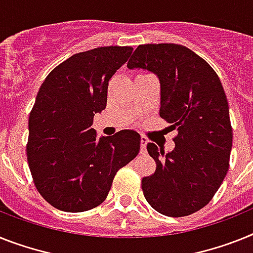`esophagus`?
I'll return each mask as SVG.
<instances>
[{
  "mask_svg": "<svg viewBox=\"0 0 253 253\" xmlns=\"http://www.w3.org/2000/svg\"><path fill=\"white\" fill-rule=\"evenodd\" d=\"M146 144H148V140H146V137L141 136V140H140V146H141V150H145Z\"/></svg>",
  "mask_w": 253,
  "mask_h": 253,
  "instance_id": "obj_1",
  "label": "esophagus"
}]
</instances>
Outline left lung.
<instances>
[{"label": "left lung", "instance_id": "8db88e82", "mask_svg": "<svg viewBox=\"0 0 253 253\" xmlns=\"http://www.w3.org/2000/svg\"><path fill=\"white\" fill-rule=\"evenodd\" d=\"M127 68L157 76L159 116L177 131L171 152L146 145L157 165L141 180L146 202L165 216L194 213L211 201L229 169L233 131L221 82L209 63L175 43L140 44Z\"/></svg>", "mask_w": 253, "mask_h": 253}]
</instances>
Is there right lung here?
Instances as JSON below:
<instances>
[{"label": "right lung", "mask_w": 253, "mask_h": 253, "mask_svg": "<svg viewBox=\"0 0 253 253\" xmlns=\"http://www.w3.org/2000/svg\"><path fill=\"white\" fill-rule=\"evenodd\" d=\"M131 52L127 46H109L76 54L40 87L29 116L27 156L36 188L55 209H95L107 198L117 171L139 153L136 131L99 137L91 127L107 107L110 78Z\"/></svg>", "instance_id": "right-lung-1"}]
</instances>
